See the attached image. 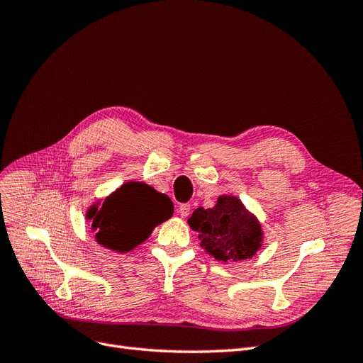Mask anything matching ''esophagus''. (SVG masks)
I'll return each mask as SVG.
<instances>
[{
    "label": "esophagus",
    "instance_id": "obj_1",
    "mask_svg": "<svg viewBox=\"0 0 363 363\" xmlns=\"http://www.w3.org/2000/svg\"><path fill=\"white\" fill-rule=\"evenodd\" d=\"M177 213L182 216V218H186L189 213H191V204L184 203V204H180L179 208H177Z\"/></svg>",
    "mask_w": 363,
    "mask_h": 363
}]
</instances>
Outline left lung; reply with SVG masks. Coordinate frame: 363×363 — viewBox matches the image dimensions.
Masks as SVG:
<instances>
[{"instance_id": "8db88e82", "label": "left lung", "mask_w": 363, "mask_h": 363, "mask_svg": "<svg viewBox=\"0 0 363 363\" xmlns=\"http://www.w3.org/2000/svg\"><path fill=\"white\" fill-rule=\"evenodd\" d=\"M201 247L216 260H245L262 247L263 233L255 215L233 195H221L215 207H199L188 219Z\"/></svg>"}]
</instances>
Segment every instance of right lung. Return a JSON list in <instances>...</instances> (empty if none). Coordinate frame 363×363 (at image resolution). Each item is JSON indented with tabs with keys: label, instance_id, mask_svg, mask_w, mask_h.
Masks as SVG:
<instances>
[{
	"label": "right lung",
	"instance_id": "add662e5",
	"mask_svg": "<svg viewBox=\"0 0 363 363\" xmlns=\"http://www.w3.org/2000/svg\"><path fill=\"white\" fill-rule=\"evenodd\" d=\"M174 213L168 195L151 186L128 182L86 213L91 219L96 242L118 252L133 250L151 235L152 228Z\"/></svg>",
	"mask_w": 363,
	"mask_h": 363
}]
</instances>
